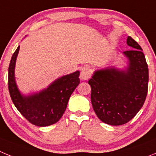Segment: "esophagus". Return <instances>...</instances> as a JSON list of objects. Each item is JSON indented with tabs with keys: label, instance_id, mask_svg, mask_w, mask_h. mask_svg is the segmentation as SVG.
I'll use <instances>...</instances> for the list:
<instances>
[{
	"label": "esophagus",
	"instance_id": "34e87169",
	"mask_svg": "<svg viewBox=\"0 0 156 156\" xmlns=\"http://www.w3.org/2000/svg\"><path fill=\"white\" fill-rule=\"evenodd\" d=\"M90 77V70L88 68H83L80 72V78L82 80H87Z\"/></svg>",
	"mask_w": 156,
	"mask_h": 156
}]
</instances>
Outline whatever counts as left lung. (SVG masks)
I'll list each match as a JSON object with an SVG mask.
<instances>
[{"label":"left lung","instance_id":"left-lung-1","mask_svg":"<svg viewBox=\"0 0 156 156\" xmlns=\"http://www.w3.org/2000/svg\"><path fill=\"white\" fill-rule=\"evenodd\" d=\"M126 44L131 49L123 51L128 59L126 69L109 67L97 70L88 81L95 113L112 126L125 124L133 119L148 94V68L142 48L130 37Z\"/></svg>","mask_w":156,"mask_h":156}]
</instances>
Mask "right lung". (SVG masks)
<instances>
[{
    "mask_svg": "<svg viewBox=\"0 0 156 156\" xmlns=\"http://www.w3.org/2000/svg\"><path fill=\"white\" fill-rule=\"evenodd\" d=\"M19 46L12 55L8 68V90L14 105L32 124L47 126L57 122L64 114L69 99L80 83V72L60 77L47 89L28 96L18 89L15 79V67Z\"/></svg>",
    "mask_w": 156,
    "mask_h": 156,
    "instance_id": "1",
    "label": "right lung"
}]
</instances>
